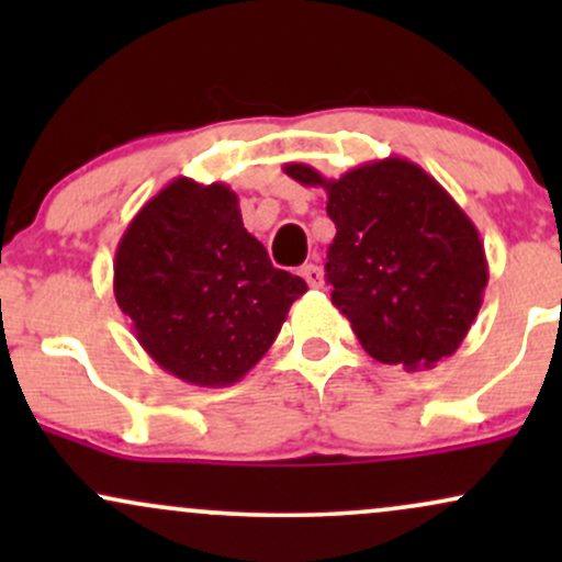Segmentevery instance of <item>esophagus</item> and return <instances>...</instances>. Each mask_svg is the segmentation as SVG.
Returning a JSON list of instances; mask_svg holds the SVG:
<instances>
[{
	"instance_id": "esophagus-1",
	"label": "esophagus",
	"mask_w": 562,
	"mask_h": 562,
	"mask_svg": "<svg viewBox=\"0 0 562 562\" xmlns=\"http://www.w3.org/2000/svg\"><path fill=\"white\" fill-rule=\"evenodd\" d=\"M301 274L306 277V282H308V288H322L325 285V274H322V269L319 267H314V263H306V267L301 269Z\"/></svg>"
}]
</instances>
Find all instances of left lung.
<instances>
[{
    "label": "left lung",
    "instance_id": "8db88e82",
    "mask_svg": "<svg viewBox=\"0 0 562 562\" xmlns=\"http://www.w3.org/2000/svg\"><path fill=\"white\" fill-rule=\"evenodd\" d=\"M290 179L327 192L333 303L372 359L404 370L451 357L479 317L488 282L481 235L457 200L406 158L325 179L285 164Z\"/></svg>",
    "mask_w": 562,
    "mask_h": 562
}]
</instances>
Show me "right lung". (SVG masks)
Instances as JSON below:
<instances>
[{
  "instance_id": "add662e5",
  "label": "right lung",
  "mask_w": 562,
  "mask_h": 562,
  "mask_svg": "<svg viewBox=\"0 0 562 562\" xmlns=\"http://www.w3.org/2000/svg\"><path fill=\"white\" fill-rule=\"evenodd\" d=\"M113 293L160 370L224 389L259 364L306 282L272 267L229 184L177 177L121 235Z\"/></svg>"
}]
</instances>
